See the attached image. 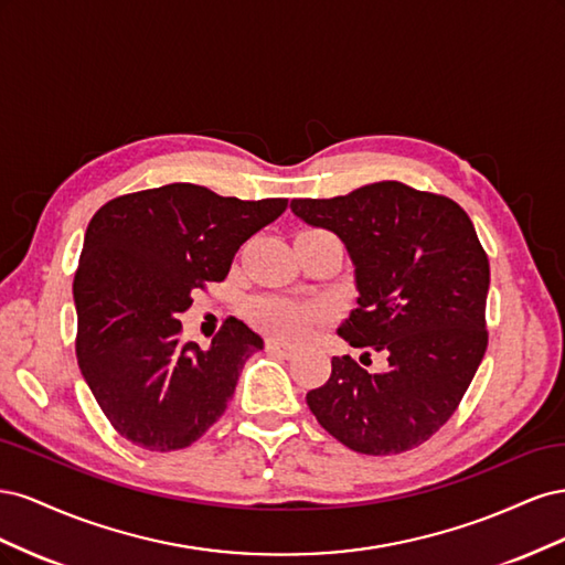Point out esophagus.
I'll use <instances>...</instances> for the list:
<instances>
[{
    "instance_id": "obj_1",
    "label": "esophagus",
    "mask_w": 565,
    "mask_h": 565,
    "mask_svg": "<svg viewBox=\"0 0 565 565\" xmlns=\"http://www.w3.org/2000/svg\"><path fill=\"white\" fill-rule=\"evenodd\" d=\"M266 351L270 353H278L282 358H292L297 355V347L292 344H285V341H278V339H266Z\"/></svg>"
}]
</instances>
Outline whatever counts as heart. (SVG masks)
I'll return each instance as SVG.
<instances>
[{
    "label": "heart",
    "instance_id": "1",
    "mask_svg": "<svg viewBox=\"0 0 565 565\" xmlns=\"http://www.w3.org/2000/svg\"><path fill=\"white\" fill-rule=\"evenodd\" d=\"M252 316L264 330L273 334H278L282 339H301L311 332L322 311L313 303L289 299H262L259 303H254Z\"/></svg>",
    "mask_w": 565,
    "mask_h": 565
}]
</instances>
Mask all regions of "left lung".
Returning <instances> with one entry per match:
<instances>
[{"label": "left lung", "instance_id": "obj_1", "mask_svg": "<svg viewBox=\"0 0 565 565\" xmlns=\"http://www.w3.org/2000/svg\"><path fill=\"white\" fill-rule=\"evenodd\" d=\"M289 210L349 252L358 299L337 334L386 355L377 374L332 358L330 380L306 393L311 413L355 452L422 446L452 417L488 347L490 264L471 218L450 198L398 181Z\"/></svg>", "mask_w": 565, "mask_h": 565}]
</instances>
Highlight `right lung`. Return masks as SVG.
I'll return each instance as SVG.
<instances>
[{
	"instance_id": "obj_1",
	"label": "right lung",
	"mask_w": 565,
	"mask_h": 565,
	"mask_svg": "<svg viewBox=\"0 0 565 565\" xmlns=\"http://www.w3.org/2000/svg\"><path fill=\"white\" fill-rule=\"evenodd\" d=\"M285 207L282 198L247 202L169 183L115 198L89 221L73 282L77 363L134 446L188 448L224 415L264 339L228 318L200 349L181 339L179 316L195 289L228 276L235 252Z\"/></svg>"
}]
</instances>
